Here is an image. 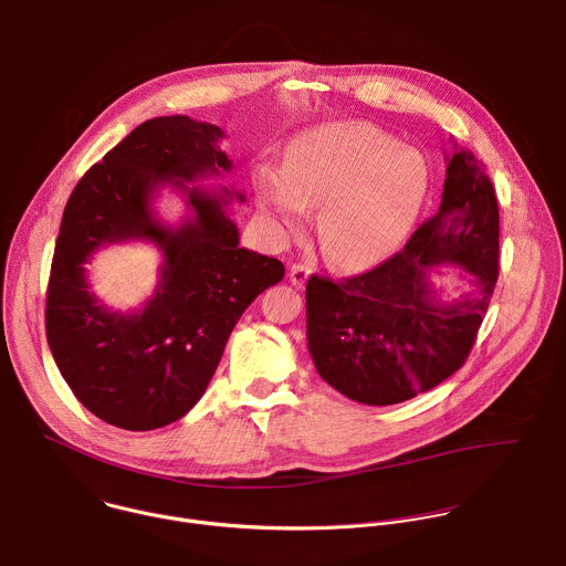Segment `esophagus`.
Instances as JSON below:
<instances>
[{
    "mask_svg": "<svg viewBox=\"0 0 566 566\" xmlns=\"http://www.w3.org/2000/svg\"><path fill=\"white\" fill-rule=\"evenodd\" d=\"M308 275H311V269H308V266H304V264H293V266H291V271H289L291 284H293V286H297V289H302V286L306 284Z\"/></svg>",
    "mask_w": 566,
    "mask_h": 566,
    "instance_id": "1",
    "label": "esophagus"
}]
</instances>
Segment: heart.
Returning <instances> with one entry per match:
<instances>
[{
  "mask_svg": "<svg viewBox=\"0 0 566 566\" xmlns=\"http://www.w3.org/2000/svg\"><path fill=\"white\" fill-rule=\"evenodd\" d=\"M255 191L284 235L300 233L308 205L322 202L324 253L344 269H368L412 231L430 191V165L370 123H324L289 145L282 171L262 169Z\"/></svg>",
  "mask_w": 566,
  "mask_h": 566,
  "instance_id": "heart-1",
  "label": "heart"
}]
</instances>
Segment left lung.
I'll use <instances>...</instances> for the list:
<instances>
[{
	"label": "left lung",
	"mask_w": 566,
	"mask_h": 566,
	"mask_svg": "<svg viewBox=\"0 0 566 566\" xmlns=\"http://www.w3.org/2000/svg\"><path fill=\"white\" fill-rule=\"evenodd\" d=\"M439 211L377 269L306 284V339L319 377L366 406L432 390L468 359L499 280V200L485 167L454 145ZM462 269L471 289L446 301L429 273Z\"/></svg>",
	"instance_id": "obj_1"
}]
</instances>
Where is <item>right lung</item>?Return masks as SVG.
Segmentation results:
<instances>
[{
    "instance_id": "obj_1",
    "label": "right lung",
    "mask_w": 566,
    "mask_h": 566,
    "mask_svg": "<svg viewBox=\"0 0 566 566\" xmlns=\"http://www.w3.org/2000/svg\"><path fill=\"white\" fill-rule=\"evenodd\" d=\"M224 132L189 116L132 129L74 187L61 218L45 297V335L74 397L101 421L145 432L182 419L205 395L247 306L284 277V264L240 247L222 178L233 163ZM169 186L186 200L178 226L153 200ZM151 241L164 255L159 284L136 312H112L88 291L84 264L103 245Z\"/></svg>"
}]
</instances>
